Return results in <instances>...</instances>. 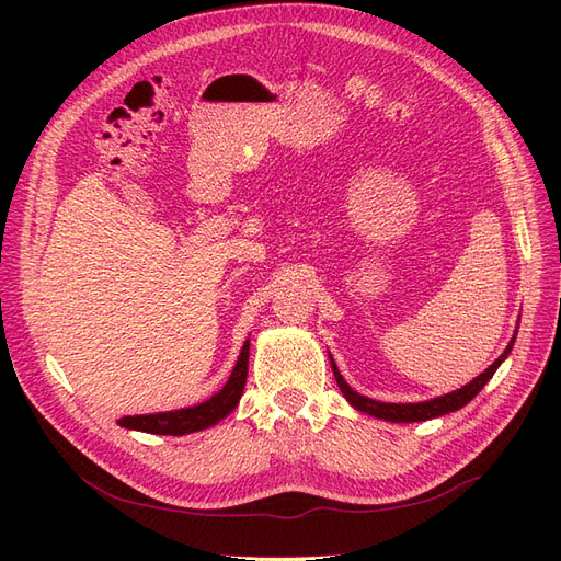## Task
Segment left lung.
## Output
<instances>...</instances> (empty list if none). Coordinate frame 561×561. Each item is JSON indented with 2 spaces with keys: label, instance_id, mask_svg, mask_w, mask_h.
Returning <instances> with one entry per match:
<instances>
[{
  "label": "left lung",
  "instance_id": "8db88e82",
  "mask_svg": "<svg viewBox=\"0 0 561 561\" xmlns=\"http://www.w3.org/2000/svg\"><path fill=\"white\" fill-rule=\"evenodd\" d=\"M513 344H515V336L511 339V344H507V348L501 353V358H496L494 363H491L480 377H474L470 383L461 386L458 390H451V393H447V396H439V398H433V400H426V402H404V404H398V402H379V400L365 398V396L358 393V390H353L344 381V377L339 375V369H336V365L332 360V355H330V363H332V371H334V379H336L339 388H342L344 398L355 407V410L363 412V414H369V416L383 419V421L412 423V421H428V419L445 416L449 412L461 410V407L468 404L474 396H478L480 390L484 388V383L491 377H494V371L501 367V363L507 358V355H511Z\"/></svg>",
  "mask_w": 561,
  "mask_h": 561
}]
</instances>
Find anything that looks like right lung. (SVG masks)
Masks as SVG:
<instances>
[{
  "mask_svg": "<svg viewBox=\"0 0 561 561\" xmlns=\"http://www.w3.org/2000/svg\"><path fill=\"white\" fill-rule=\"evenodd\" d=\"M248 355H250V339L243 344L239 360H236V367L225 388L213 398H208L206 402L184 407V410H175V412L124 416L116 423L128 431H142V433H154V435H186V433H196V431L215 426V423H219L236 410V404H239L243 396L245 379H248Z\"/></svg>",
  "mask_w": 561,
  "mask_h": 561,
  "instance_id": "add662e5",
  "label": "right lung"
}]
</instances>
